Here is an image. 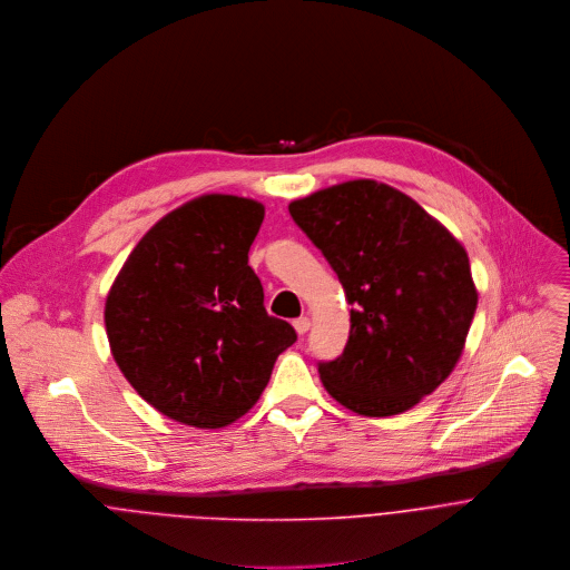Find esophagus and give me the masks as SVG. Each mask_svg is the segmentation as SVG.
<instances>
[{"label":"esophagus","mask_w":570,"mask_h":570,"mask_svg":"<svg viewBox=\"0 0 570 570\" xmlns=\"http://www.w3.org/2000/svg\"><path fill=\"white\" fill-rule=\"evenodd\" d=\"M294 330H296L298 334H305V332L309 330V318H307V316H298V318L294 321Z\"/></svg>","instance_id":"esophagus-1"}]
</instances>
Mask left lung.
<instances>
[{
  "instance_id": "8db88e82",
  "label": "left lung",
  "mask_w": 570,
  "mask_h": 570,
  "mask_svg": "<svg viewBox=\"0 0 570 570\" xmlns=\"http://www.w3.org/2000/svg\"><path fill=\"white\" fill-rule=\"evenodd\" d=\"M351 305L348 344L318 364L346 409L386 417L413 409L456 368L479 292L461 240L402 190L353 179L289 204Z\"/></svg>"
}]
</instances>
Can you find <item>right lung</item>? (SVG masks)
Segmentation results:
<instances>
[{"label": "right lung", "mask_w": 570, "mask_h": 570, "mask_svg": "<svg viewBox=\"0 0 570 570\" xmlns=\"http://www.w3.org/2000/svg\"><path fill=\"white\" fill-rule=\"evenodd\" d=\"M265 206L206 193L164 215L137 243L105 298L114 362L166 417L222 429L263 395L296 341L269 316L249 249Z\"/></svg>", "instance_id": "1"}]
</instances>
